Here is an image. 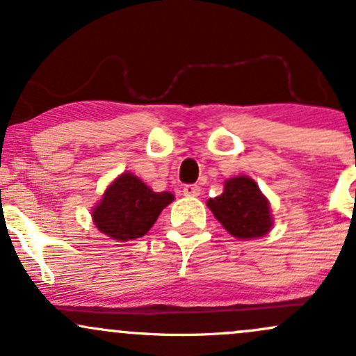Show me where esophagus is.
Segmentation results:
<instances>
[{"mask_svg":"<svg viewBox=\"0 0 356 356\" xmlns=\"http://www.w3.org/2000/svg\"><path fill=\"white\" fill-rule=\"evenodd\" d=\"M182 192L184 195H187V197H195V195L201 194V187H199L197 184H186Z\"/></svg>","mask_w":356,"mask_h":356,"instance_id":"obj_1","label":"esophagus"}]
</instances>
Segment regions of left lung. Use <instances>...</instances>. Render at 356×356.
Wrapping results in <instances>:
<instances>
[{"mask_svg":"<svg viewBox=\"0 0 356 356\" xmlns=\"http://www.w3.org/2000/svg\"><path fill=\"white\" fill-rule=\"evenodd\" d=\"M207 206L216 219L234 238H259L273 226L266 197L249 177H234L226 181L222 194L209 199Z\"/></svg>","mask_w":356,"mask_h":356,"instance_id":"8db88e82","label":"left lung"}]
</instances>
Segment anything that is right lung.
I'll list each match as a JSON object with an SVG mask.
<instances>
[{
	"mask_svg": "<svg viewBox=\"0 0 356 356\" xmlns=\"http://www.w3.org/2000/svg\"><path fill=\"white\" fill-rule=\"evenodd\" d=\"M174 201L170 192H154L132 174H122L105 191L93 209L99 231L115 241L142 238L157 220L162 209Z\"/></svg>",
	"mask_w": 356,
	"mask_h": 356,
	"instance_id": "obj_1",
	"label": "right lung"
}]
</instances>
